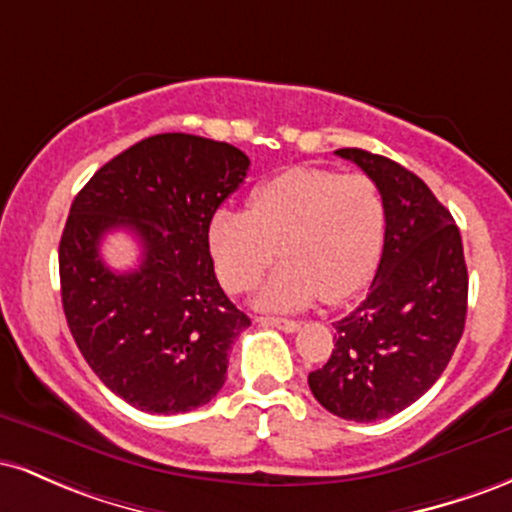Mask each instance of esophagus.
<instances>
[{
	"label": "esophagus",
	"mask_w": 512,
	"mask_h": 512,
	"mask_svg": "<svg viewBox=\"0 0 512 512\" xmlns=\"http://www.w3.org/2000/svg\"><path fill=\"white\" fill-rule=\"evenodd\" d=\"M257 322L264 327H276V330L281 332H298V327H301V322L296 320H284V317H257Z\"/></svg>",
	"instance_id": "34e87169"
}]
</instances>
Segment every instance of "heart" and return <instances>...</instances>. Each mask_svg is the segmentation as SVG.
<instances>
[{"instance_id":"1","label":"heart","mask_w":512,"mask_h":512,"mask_svg":"<svg viewBox=\"0 0 512 512\" xmlns=\"http://www.w3.org/2000/svg\"><path fill=\"white\" fill-rule=\"evenodd\" d=\"M387 209L368 175L289 168L250 192L248 211H216L209 252L221 286L250 291L284 260L255 303L264 310H301L325 296L342 303L368 284L385 243Z\"/></svg>"}]
</instances>
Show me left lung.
Returning <instances> with one entry per match:
<instances>
[{
	"label": "left lung",
	"instance_id": "8db88e82",
	"mask_svg": "<svg viewBox=\"0 0 512 512\" xmlns=\"http://www.w3.org/2000/svg\"><path fill=\"white\" fill-rule=\"evenodd\" d=\"M385 197V243L366 301L334 325L330 361L308 375L317 402L349 421L390 419L443 375L464 332L460 228L419 175L363 149H339Z\"/></svg>",
	"mask_w": 512,
	"mask_h": 512
}]
</instances>
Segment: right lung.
<instances>
[{
	"instance_id": "obj_1",
	"label": "right lung",
	"mask_w": 512,
	"mask_h": 512,
	"mask_svg": "<svg viewBox=\"0 0 512 512\" xmlns=\"http://www.w3.org/2000/svg\"><path fill=\"white\" fill-rule=\"evenodd\" d=\"M248 168L236 146L168 132L129 146L74 197L60 240L62 308L88 366L132 407L185 414L226 383L250 317L219 286L207 233ZM115 227L143 245L132 273L100 257Z\"/></svg>"
}]
</instances>
